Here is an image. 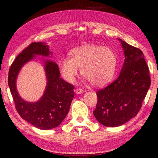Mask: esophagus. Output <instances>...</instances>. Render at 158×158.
Masks as SVG:
<instances>
[{
    "label": "esophagus",
    "mask_w": 158,
    "mask_h": 158,
    "mask_svg": "<svg viewBox=\"0 0 158 158\" xmlns=\"http://www.w3.org/2000/svg\"><path fill=\"white\" fill-rule=\"evenodd\" d=\"M75 93H77V94H81V93H83V90L81 89H77L75 90Z\"/></svg>",
    "instance_id": "esophagus-1"
}]
</instances>
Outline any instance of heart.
Wrapping results in <instances>:
<instances>
[{
  "mask_svg": "<svg viewBox=\"0 0 158 158\" xmlns=\"http://www.w3.org/2000/svg\"><path fill=\"white\" fill-rule=\"evenodd\" d=\"M117 58L112 49L100 45L89 44L77 47L70 58H64L59 63L60 73L69 83L74 82L81 69L83 77L96 87L111 81L116 69Z\"/></svg>",
  "mask_w": 158,
  "mask_h": 158,
  "instance_id": "obj_1",
  "label": "heart"
}]
</instances>
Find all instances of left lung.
I'll use <instances>...</instances> for the list:
<instances>
[{"label":"left lung","instance_id":"left-lung-1","mask_svg":"<svg viewBox=\"0 0 158 158\" xmlns=\"http://www.w3.org/2000/svg\"><path fill=\"white\" fill-rule=\"evenodd\" d=\"M118 40L124 50L123 65L116 80L96 93L93 111L98 121L106 127L120 126L137 116L151 82L143 52Z\"/></svg>","mask_w":158,"mask_h":158}]
</instances>
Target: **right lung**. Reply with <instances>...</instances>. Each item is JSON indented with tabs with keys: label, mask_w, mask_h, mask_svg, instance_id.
<instances>
[{
	"label": "right lung",
	"mask_w": 158,
	"mask_h": 158,
	"mask_svg": "<svg viewBox=\"0 0 158 158\" xmlns=\"http://www.w3.org/2000/svg\"><path fill=\"white\" fill-rule=\"evenodd\" d=\"M52 52L45 42H32L15 58L8 73V85L20 116L35 127L51 130L59 125L68 114L74 96V85L60 78L58 65L50 60L44 62L47 84L44 95L36 102L23 100L16 88V80L21 68L35 55L48 57Z\"/></svg>",
	"instance_id": "obj_1"
}]
</instances>
